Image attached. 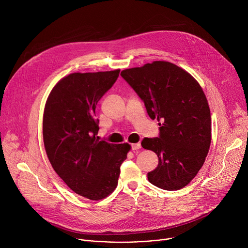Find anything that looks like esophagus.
Here are the masks:
<instances>
[{
    "label": "esophagus",
    "instance_id": "esophagus-1",
    "mask_svg": "<svg viewBox=\"0 0 248 248\" xmlns=\"http://www.w3.org/2000/svg\"><path fill=\"white\" fill-rule=\"evenodd\" d=\"M140 148H141V144L140 143H135V144L131 145V149L132 150H138Z\"/></svg>",
    "mask_w": 248,
    "mask_h": 248
}]
</instances>
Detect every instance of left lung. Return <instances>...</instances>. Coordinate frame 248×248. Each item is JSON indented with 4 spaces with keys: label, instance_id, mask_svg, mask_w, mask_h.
Segmentation results:
<instances>
[{
    "label": "left lung",
    "instance_id": "left-lung-1",
    "mask_svg": "<svg viewBox=\"0 0 248 248\" xmlns=\"http://www.w3.org/2000/svg\"><path fill=\"white\" fill-rule=\"evenodd\" d=\"M121 76L144 102L148 116L161 121L159 137L141 142L159 159L148 181L165 190L186 186L211 144L210 108L201 86L186 70L165 61L124 69Z\"/></svg>",
    "mask_w": 248,
    "mask_h": 248
}]
</instances>
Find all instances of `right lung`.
Returning a JSON list of instances; mask_svg holds the SVG:
<instances>
[{
    "label": "right lung",
    "mask_w": 248,
    "mask_h": 248,
    "mask_svg": "<svg viewBox=\"0 0 248 248\" xmlns=\"http://www.w3.org/2000/svg\"><path fill=\"white\" fill-rule=\"evenodd\" d=\"M120 69L74 73L52 89L43 116V140L48 159L65 185L90 200L110 195L118 186L128 143L99 140L95 109L116 82Z\"/></svg>",
    "instance_id": "1"
}]
</instances>
